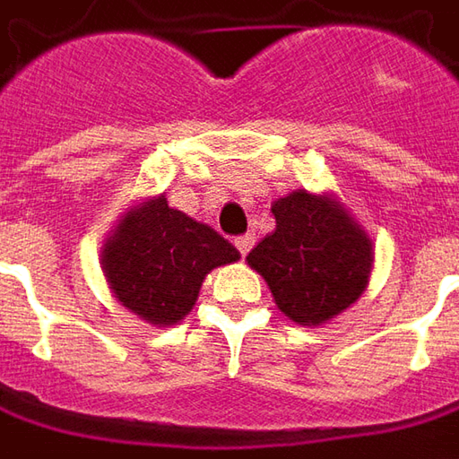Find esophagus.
Instances as JSON below:
<instances>
[{
    "instance_id": "34e87169",
    "label": "esophagus",
    "mask_w": 459,
    "mask_h": 459,
    "mask_svg": "<svg viewBox=\"0 0 459 459\" xmlns=\"http://www.w3.org/2000/svg\"><path fill=\"white\" fill-rule=\"evenodd\" d=\"M254 243H255L254 233H246V236H238V238H236V248H238V254L246 255L251 248H254Z\"/></svg>"
}]
</instances>
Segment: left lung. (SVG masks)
<instances>
[{
    "label": "left lung",
    "instance_id": "obj_1",
    "mask_svg": "<svg viewBox=\"0 0 459 459\" xmlns=\"http://www.w3.org/2000/svg\"><path fill=\"white\" fill-rule=\"evenodd\" d=\"M276 230L246 255L289 319L316 326L354 304L372 269V241L329 195L296 190L271 205Z\"/></svg>",
    "mask_w": 459,
    "mask_h": 459
}]
</instances>
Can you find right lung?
<instances>
[{
    "label": "right lung",
    "instance_id": "obj_1",
    "mask_svg": "<svg viewBox=\"0 0 459 459\" xmlns=\"http://www.w3.org/2000/svg\"><path fill=\"white\" fill-rule=\"evenodd\" d=\"M238 261V251L205 223L170 208L165 195L120 221L102 248L115 299L148 324H178L188 314L205 273Z\"/></svg>",
    "mask_w": 459,
    "mask_h": 459
}]
</instances>
